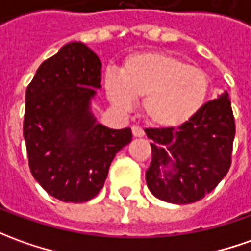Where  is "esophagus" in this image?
<instances>
[{"mask_svg": "<svg viewBox=\"0 0 251 251\" xmlns=\"http://www.w3.org/2000/svg\"><path fill=\"white\" fill-rule=\"evenodd\" d=\"M132 133L134 137H143V136H144V130H143L140 126H133Z\"/></svg>", "mask_w": 251, "mask_h": 251, "instance_id": "1", "label": "esophagus"}]
</instances>
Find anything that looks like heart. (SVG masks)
Wrapping results in <instances>:
<instances>
[{
	"mask_svg": "<svg viewBox=\"0 0 251 251\" xmlns=\"http://www.w3.org/2000/svg\"><path fill=\"white\" fill-rule=\"evenodd\" d=\"M107 96L118 108L127 110L141 99V111L151 125L177 127L188 122L206 103L209 75L202 68L166 52L129 56L119 75L107 73Z\"/></svg>",
	"mask_w": 251,
	"mask_h": 251,
	"instance_id": "heart-1",
	"label": "heart"
}]
</instances>
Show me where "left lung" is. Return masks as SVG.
Returning a JSON list of instances; mask_svg holds the SVG:
<instances>
[{
  "label": "left lung",
  "instance_id": "obj_1",
  "mask_svg": "<svg viewBox=\"0 0 251 251\" xmlns=\"http://www.w3.org/2000/svg\"><path fill=\"white\" fill-rule=\"evenodd\" d=\"M151 165L146 181L152 195L169 203L201 201L231 168L235 119L228 93L210 100L177 129H146Z\"/></svg>",
  "mask_w": 251,
  "mask_h": 251
}]
</instances>
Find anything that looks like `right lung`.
<instances>
[{
  "instance_id": "obj_1",
  "label": "right lung",
  "mask_w": 251,
  "mask_h": 251,
  "mask_svg": "<svg viewBox=\"0 0 251 251\" xmlns=\"http://www.w3.org/2000/svg\"><path fill=\"white\" fill-rule=\"evenodd\" d=\"M100 81L97 54L70 42L41 64L25 90L28 166L41 187L63 202L96 197L117 152L132 141L130 127H105L90 112Z\"/></svg>"
}]
</instances>
